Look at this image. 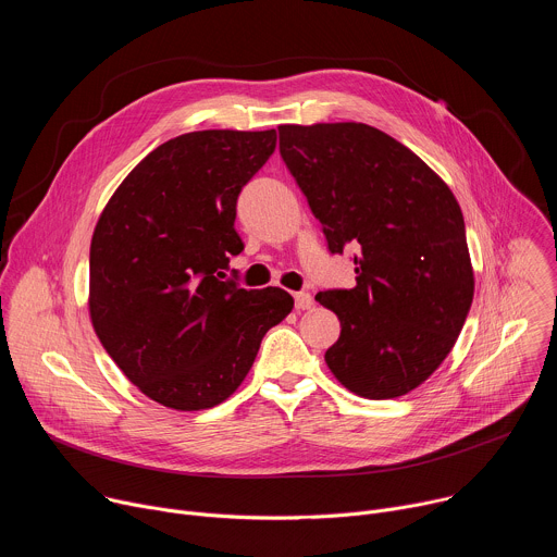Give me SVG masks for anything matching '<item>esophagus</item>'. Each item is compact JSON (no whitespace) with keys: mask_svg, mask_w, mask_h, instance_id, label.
<instances>
[{"mask_svg":"<svg viewBox=\"0 0 557 557\" xmlns=\"http://www.w3.org/2000/svg\"><path fill=\"white\" fill-rule=\"evenodd\" d=\"M293 297H295V308L297 310H308L312 306V295L306 293V290H299Z\"/></svg>","mask_w":557,"mask_h":557,"instance_id":"34e87169","label":"esophagus"}]
</instances>
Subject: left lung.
<instances>
[{"label":"left lung","mask_w":557,"mask_h":557,"mask_svg":"<svg viewBox=\"0 0 557 557\" xmlns=\"http://www.w3.org/2000/svg\"><path fill=\"white\" fill-rule=\"evenodd\" d=\"M277 129L329 251H357V286L314 295L342 322L326 363L366 399L408 394L449 355L473 299L462 211L414 151L376 127Z\"/></svg>","instance_id":"obj_1"}]
</instances>
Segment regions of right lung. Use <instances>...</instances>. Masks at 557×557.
<instances>
[{"label": "right lung", "instance_id": "1", "mask_svg": "<svg viewBox=\"0 0 557 557\" xmlns=\"http://www.w3.org/2000/svg\"><path fill=\"white\" fill-rule=\"evenodd\" d=\"M277 134L205 129L158 145L103 209L90 245L92 326L156 404L207 410L249 374L262 337L293 310L275 286L226 280L243 187Z\"/></svg>", "mask_w": 557, "mask_h": 557}]
</instances>
